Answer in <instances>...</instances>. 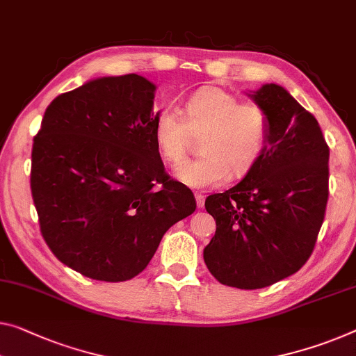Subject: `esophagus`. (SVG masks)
I'll return each instance as SVG.
<instances>
[{
    "label": "esophagus",
    "instance_id": "1",
    "mask_svg": "<svg viewBox=\"0 0 356 356\" xmlns=\"http://www.w3.org/2000/svg\"><path fill=\"white\" fill-rule=\"evenodd\" d=\"M195 202H197V209H204V205H205V195L195 193Z\"/></svg>",
    "mask_w": 356,
    "mask_h": 356
}]
</instances>
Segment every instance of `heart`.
I'll use <instances>...</instances> for the list:
<instances>
[{"label":"heart","instance_id":"b5f03b06","mask_svg":"<svg viewBox=\"0 0 356 356\" xmlns=\"http://www.w3.org/2000/svg\"><path fill=\"white\" fill-rule=\"evenodd\" d=\"M204 131L202 156L179 165V181L191 188H209L243 178L258 165L270 141L269 114L258 103L240 102L221 87H202L186 98L181 118L162 109L152 122V141L163 162L178 165L185 159L190 135Z\"/></svg>","mask_w":356,"mask_h":356}]
</instances>
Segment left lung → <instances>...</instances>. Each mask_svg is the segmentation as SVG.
I'll return each instance as SVG.
<instances>
[{
	"mask_svg": "<svg viewBox=\"0 0 356 356\" xmlns=\"http://www.w3.org/2000/svg\"><path fill=\"white\" fill-rule=\"evenodd\" d=\"M250 97L269 114V147L237 186L205 200L216 232L204 261L218 282L240 289L273 285L307 262L330 195V147L316 119L282 86Z\"/></svg>",
	"mask_w": 356,
	"mask_h": 356,
	"instance_id": "1",
	"label": "left lung"
}]
</instances>
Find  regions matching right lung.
Segmentation results:
<instances>
[{
  "label": "right lung",
  "instance_id": "add662e5",
  "mask_svg": "<svg viewBox=\"0 0 356 356\" xmlns=\"http://www.w3.org/2000/svg\"><path fill=\"white\" fill-rule=\"evenodd\" d=\"M156 86L108 76L54 98L33 140L31 195L56 258L84 277L125 282L146 269L195 199L152 141Z\"/></svg>",
  "mask_w": 356,
  "mask_h": 356
}]
</instances>
